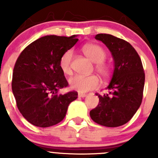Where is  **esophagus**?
<instances>
[{"instance_id": "34e87169", "label": "esophagus", "mask_w": 158, "mask_h": 158, "mask_svg": "<svg viewBox=\"0 0 158 158\" xmlns=\"http://www.w3.org/2000/svg\"><path fill=\"white\" fill-rule=\"evenodd\" d=\"M86 96H87V95L85 94V93H78V96H79V97H82V98H83V97H85Z\"/></svg>"}]
</instances>
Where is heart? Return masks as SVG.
Instances as JSON below:
<instances>
[{
  "label": "heart",
  "mask_w": 158,
  "mask_h": 158,
  "mask_svg": "<svg viewBox=\"0 0 158 158\" xmlns=\"http://www.w3.org/2000/svg\"><path fill=\"white\" fill-rule=\"evenodd\" d=\"M82 51L86 56L95 62V69L98 74L103 78H107L111 75V67L109 64L104 61L107 57L106 51L104 48L96 44H86L82 47ZM72 50H68L62 54L59 60L60 69L65 74L72 73ZM69 84L73 89H75L79 93H86L90 90L96 89L100 85L99 78L95 75L91 76H81L76 75L69 80Z\"/></svg>",
  "instance_id": "obj_1"
}]
</instances>
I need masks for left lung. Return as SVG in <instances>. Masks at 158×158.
I'll return each mask as SVG.
<instances>
[{
  "instance_id": "8db88e82",
  "label": "left lung",
  "mask_w": 158,
  "mask_h": 158,
  "mask_svg": "<svg viewBox=\"0 0 158 158\" xmlns=\"http://www.w3.org/2000/svg\"><path fill=\"white\" fill-rule=\"evenodd\" d=\"M95 39L104 43L112 54L115 68L107 89L99 97V104L90 111L96 123L116 127L127 123L142 104L145 73L139 54L125 40L108 34H98Z\"/></svg>"
}]
</instances>
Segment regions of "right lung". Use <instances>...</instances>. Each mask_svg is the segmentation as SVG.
Returning <instances> with one entry per match:
<instances>
[{
	"label": "right lung",
	"mask_w": 158,
	"mask_h": 158,
	"mask_svg": "<svg viewBox=\"0 0 158 158\" xmlns=\"http://www.w3.org/2000/svg\"><path fill=\"white\" fill-rule=\"evenodd\" d=\"M77 41L76 35L43 36L18 57L12 73V93L19 112L32 125H56L65 118L69 104L77 98L75 91L58 93L69 85L60 69V58Z\"/></svg>",
	"instance_id": "right-lung-1"
}]
</instances>
